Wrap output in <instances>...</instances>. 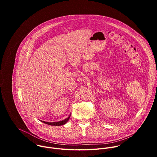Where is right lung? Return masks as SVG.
<instances>
[{
	"mask_svg": "<svg viewBox=\"0 0 157 157\" xmlns=\"http://www.w3.org/2000/svg\"><path fill=\"white\" fill-rule=\"evenodd\" d=\"M70 116H71V115H70V116H69L68 118H66V119H64V120H63V121H59V122H44V121H41V122H43V123H44V124H48V125H55V126L62 125L65 124L68 121V120H69L70 118Z\"/></svg>",
	"mask_w": 157,
	"mask_h": 157,
	"instance_id": "1",
	"label": "right lung"
}]
</instances>
